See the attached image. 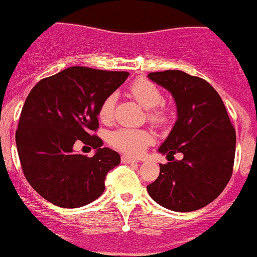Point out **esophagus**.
<instances>
[{
	"instance_id": "34e87169",
	"label": "esophagus",
	"mask_w": 257,
	"mask_h": 257,
	"mask_svg": "<svg viewBox=\"0 0 257 257\" xmlns=\"http://www.w3.org/2000/svg\"><path fill=\"white\" fill-rule=\"evenodd\" d=\"M121 160L123 163H138L139 162L138 160H134V158H131V157H127V156H122Z\"/></svg>"
}]
</instances>
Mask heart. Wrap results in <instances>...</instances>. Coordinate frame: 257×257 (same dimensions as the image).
Listing matches in <instances>:
<instances>
[{"instance_id": "heart-1", "label": "heart", "mask_w": 257, "mask_h": 257, "mask_svg": "<svg viewBox=\"0 0 257 257\" xmlns=\"http://www.w3.org/2000/svg\"><path fill=\"white\" fill-rule=\"evenodd\" d=\"M130 91L136 100L144 108L151 109L148 113L149 121L156 124H162L169 119V114L163 108H156L163 101V95L161 90L148 79H138L131 85ZM117 101L115 94H110L103 100L99 106V118L104 123H109L113 119L114 106ZM152 142V136L148 131L136 130L121 127L112 131L108 136L109 145L115 151L124 153L126 156L138 157L144 152V149Z\"/></svg>"}]
</instances>
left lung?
<instances>
[{
	"label": "left lung",
	"instance_id": "1",
	"mask_svg": "<svg viewBox=\"0 0 257 257\" xmlns=\"http://www.w3.org/2000/svg\"><path fill=\"white\" fill-rule=\"evenodd\" d=\"M171 92L178 119L158 152L170 162L149 184V196L162 207L190 212L216 199L230 180L235 154V130L217 91L205 79L165 70L148 74ZM181 153L183 160L175 161ZM172 158V160L169 158Z\"/></svg>",
	"mask_w": 257,
	"mask_h": 257
}]
</instances>
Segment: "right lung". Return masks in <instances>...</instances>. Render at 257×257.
<instances>
[{"mask_svg": "<svg viewBox=\"0 0 257 257\" xmlns=\"http://www.w3.org/2000/svg\"><path fill=\"white\" fill-rule=\"evenodd\" d=\"M128 72L70 67L41 79L23 105L15 134L24 176L52 205L77 208L103 194L105 176L121 157L92 135L99 106L126 81ZM81 141L97 149L92 157L74 153Z\"/></svg>", "mask_w": 257, "mask_h": 257, "instance_id": "obj_1", "label": "right lung"}]
</instances>
